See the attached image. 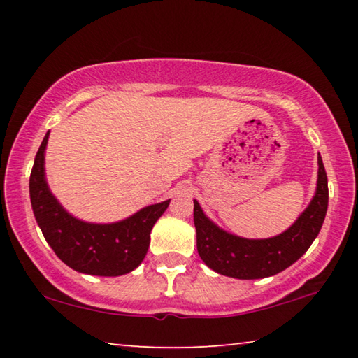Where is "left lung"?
<instances>
[{
    "label": "left lung",
    "instance_id": "obj_1",
    "mask_svg": "<svg viewBox=\"0 0 358 358\" xmlns=\"http://www.w3.org/2000/svg\"><path fill=\"white\" fill-rule=\"evenodd\" d=\"M317 189L311 203L286 232L273 238L248 240L224 232L211 222L197 201H194V226L199 256L216 273L259 280L273 276L296 262L308 251L322 227L329 207V181L322 157H317Z\"/></svg>",
    "mask_w": 358,
    "mask_h": 358
}]
</instances>
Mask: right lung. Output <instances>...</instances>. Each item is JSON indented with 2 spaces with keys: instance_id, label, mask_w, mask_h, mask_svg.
<instances>
[{
  "instance_id": "right-lung-1",
  "label": "right lung",
  "mask_w": 358,
  "mask_h": 358,
  "mask_svg": "<svg viewBox=\"0 0 358 358\" xmlns=\"http://www.w3.org/2000/svg\"><path fill=\"white\" fill-rule=\"evenodd\" d=\"M48 132L36 153L29 175V197L36 221L57 256L76 271L96 276H120L137 268L147 256L150 232L167 210L166 202L150 205L113 224H90L76 220L48 191L44 175V151Z\"/></svg>"
}]
</instances>
